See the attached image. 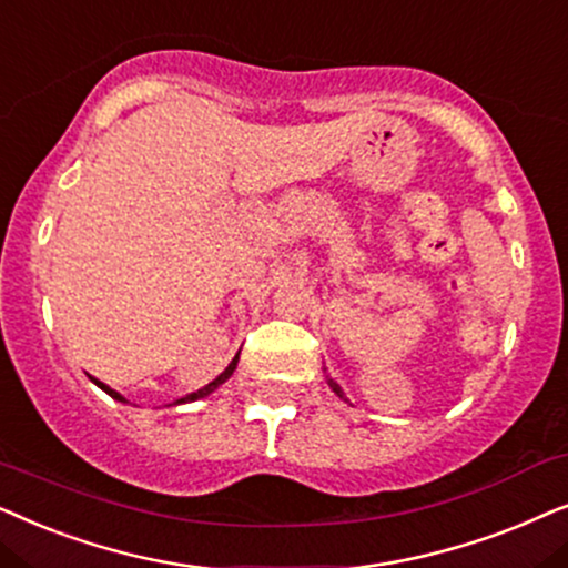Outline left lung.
Here are the masks:
<instances>
[{
	"label": "left lung",
	"mask_w": 568,
	"mask_h": 568,
	"mask_svg": "<svg viewBox=\"0 0 568 568\" xmlns=\"http://www.w3.org/2000/svg\"><path fill=\"white\" fill-rule=\"evenodd\" d=\"M329 384H332V389H335V392H337V395H339V397H343V392H339V387H337V384H335V382H329Z\"/></svg>",
	"instance_id": "left-lung-1"
}]
</instances>
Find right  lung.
Returning a JSON list of instances; mask_svg holds the SVG:
<instances>
[{
  "label": "right lung",
  "mask_w": 568,
  "mask_h": 568,
  "mask_svg": "<svg viewBox=\"0 0 568 568\" xmlns=\"http://www.w3.org/2000/svg\"><path fill=\"white\" fill-rule=\"evenodd\" d=\"M236 363H239V355H236V358H233L231 363H229V368H225V372L221 374V376H217V379L215 382H210L207 384V387L205 389H200V392H192V395H186V397H181V399H176V403H184V399H200V397H205V395H210V392H215L217 387H221V384L225 382V379H229V376L233 374V368H236ZM95 384H98V387H101L103 392H109V395L113 397V399H119V403H124V397H121L119 395V392H113L111 387H105V384L103 382H98V379H93Z\"/></svg>",
  "instance_id": "add662e5"
}]
</instances>
